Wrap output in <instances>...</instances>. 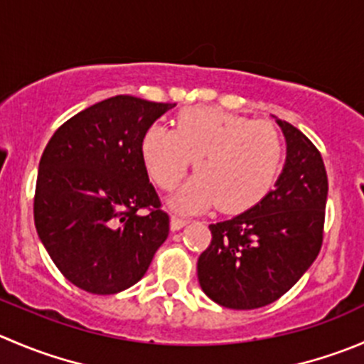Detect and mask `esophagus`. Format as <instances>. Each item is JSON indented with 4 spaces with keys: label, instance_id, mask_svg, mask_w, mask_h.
<instances>
[{
    "label": "esophagus",
    "instance_id": "34e87169",
    "mask_svg": "<svg viewBox=\"0 0 364 364\" xmlns=\"http://www.w3.org/2000/svg\"><path fill=\"white\" fill-rule=\"evenodd\" d=\"M186 224H188V220H186V218L178 217V215H172V218H171V229H172V231H179V229L185 228Z\"/></svg>",
    "mask_w": 364,
    "mask_h": 364
}]
</instances>
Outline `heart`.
I'll return each instance as SVG.
<instances>
[{
	"mask_svg": "<svg viewBox=\"0 0 364 364\" xmlns=\"http://www.w3.org/2000/svg\"><path fill=\"white\" fill-rule=\"evenodd\" d=\"M140 149L147 172L164 190L174 188L193 160L197 174L172 199L181 211L213 203L229 213L249 210L274 188L284 158L283 136L274 126L213 107L179 112L174 129L153 124Z\"/></svg>",
	"mask_w": 364,
	"mask_h": 364,
	"instance_id": "heart-1",
	"label": "heart"
}]
</instances>
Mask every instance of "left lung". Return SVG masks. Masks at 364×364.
Here are the masks:
<instances>
[{"label": "left lung", "instance_id": "8db88e82", "mask_svg": "<svg viewBox=\"0 0 364 364\" xmlns=\"http://www.w3.org/2000/svg\"><path fill=\"white\" fill-rule=\"evenodd\" d=\"M287 161L276 188L250 210L210 224L211 243L197 261L204 294L229 309H256L283 297L322 247L327 172L311 140L276 119Z\"/></svg>", "mask_w": 364, "mask_h": 364}]
</instances>
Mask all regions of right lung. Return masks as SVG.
<instances>
[{"instance_id":"1","label":"right lung","mask_w":364,"mask_h":364,"mask_svg":"<svg viewBox=\"0 0 364 364\" xmlns=\"http://www.w3.org/2000/svg\"><path fill=\"white\" fill-rule=\"evenodd\" d=\"M174 107L110 97L63 122L46 146L35 228L74 287L96 295L133 287L167 240L168 215L149 183L140 146L147 128Z\"/></svg>"}]
</instances>
